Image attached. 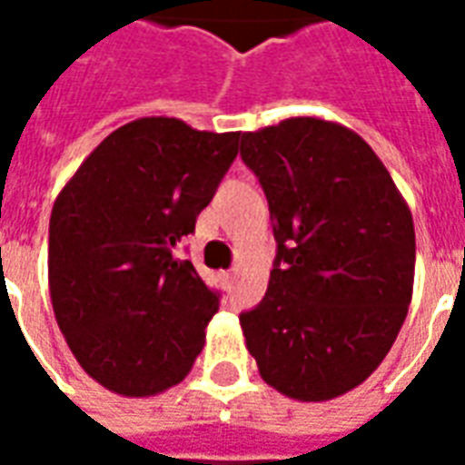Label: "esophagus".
I'll list each match as a JSON object with an SVG mask.
<instances>
[{
    "label": "esophagus",
    "mask_w": 465,
    "mask_h": 465,
    "mask_svg": "<svg viewBox=\"0 0 465 465\" xmlns=\"http://www.w3.org/2000/svg\"><path fill=\"white\" fill-rule=\"evenodd\" d=\"M222 279L226 283H232L233 279H236V272H222Z\"/></svg>",
    "instance_id": "esophagus-1"
}]
</instances>
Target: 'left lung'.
Segmentation results:
<instances>
[{
	"label": "left lung",
	"mask_w": 465,
	"mask_h": 465,
	"mask_svg": "<svg viewBox=\"0 0 465 465\" xmlns=\"http://www.w3.org/2000/svg\"><path fill=\"white\" fill-rule=\"evenodd\" d=\"M242 159L279 243L266 296L239 319L246 349L283 396L339 399L379 369L409 313V203L359 134L319 116L242 134Z\"/></svg>",
	"instance_id": "1"
}]
</instances>
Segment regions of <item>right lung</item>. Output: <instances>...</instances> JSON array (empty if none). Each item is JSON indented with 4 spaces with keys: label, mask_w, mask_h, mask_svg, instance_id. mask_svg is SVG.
I'll return each instance as SVG.
<instances>
[{
    "label": "right lung",
    "mask_w": 465,
    "mask_h": 465,
    "mask_svg": "<svg viewBox=\"0 0 465 465\" xmlns=\"http://www.w3.org/2000/svg\"><path fill=\"white\" fill-rule=\"evenodd\" d=\"M242 132L173 116L124 124L86 156L49 219V296L79 366L126 399L182 383L219 312L173 246L193 232Z\"/></svg>",
    "instance_id": "obj_1"
}]
</instances>
